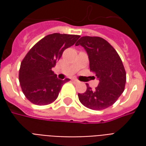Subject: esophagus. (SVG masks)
I'll use <instances>...</instances> for the list:
<instances>
[{
    "label": "esophagus",
    "instance_id": "esophagus-1",
    "mask_svg": "<svg viewBox=\"0 0 146 146\" xmlns=\"http://www.w3.org/2000/svg\"><path fill=\"white\" fill-rule=\"evenodd\" d=\"M73 81L74 83H80V81L79 80H76V79H73Z\"/></svg>",
    "mask_w": 146,
    "mask_h": 146
}]
</instances>
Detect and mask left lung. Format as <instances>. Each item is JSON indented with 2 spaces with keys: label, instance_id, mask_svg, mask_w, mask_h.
<instances>
[{
  "label": "left lung",
  "instance_id": "left-lung-1",
  "mask_svg": "<svg viewBox=\"0 0 146 146\" xmlns=\"http://www.w3.org/2000/svg\"><path fill=\"white\" fill-rule=\"evenodd\" d=\"M85 49L90 70L95 72L98 85L92 89L87 84L84 93L78 94L80 102L93 110H102L113 105L125 88L126 72L121 58L106 40L98 36H82L76 43Z\"/></svg>",
  "mask_w": 146,
  "mask_h": 146
}]
</instances>
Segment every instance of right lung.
I'll return each mask as SVG.
<instances>
[{
  "label": "right lung",
  "instance_id": "1",
  "mask_svg": "<svg viewBox=\"0 0 146 146\" xmlns=\"http://www.w3.org/2000/svg\"><path fill=\"white\" fill-rule=\"evenodd\" d=\"M79 35L52 33L39 40L22 61L19 74L21 88L27 98L37 106H45L58 98L64 84L51 69L63 51L75 44Z\"/></svg>",
  "mask_w": 146,
  "mask_h": 146
}]
</instances>
